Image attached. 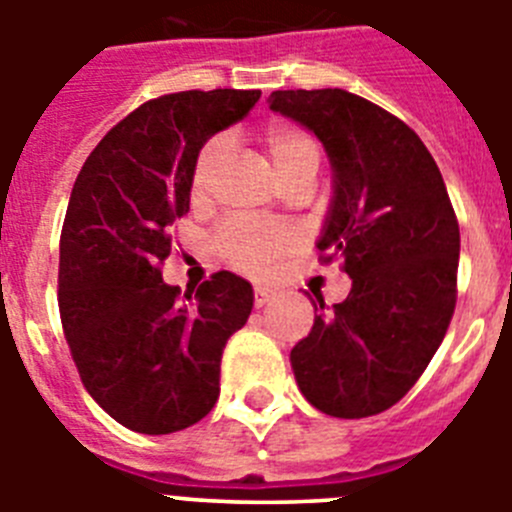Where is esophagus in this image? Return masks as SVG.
Wrapping results in <instances>:
<instances>
[{"instance_id":"34e87169","label":"esophagus","mask_w":512,"mask_h":512,"mask_svg":"<svg viewBox=\"0 0 512 512\" xmlns=\"http://www.w3.org/2000/svg\"><path fill=\"white\" fill-rule=\"evenodd\" d=\"M271 297H274V289H269V287H256L253 289V302H256V307H264L266 302L271 300Z\"/></svg>"}]
</instances>
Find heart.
<instances>
[{"instance_id": "b5f03b06", "label": "heart", "mask_w": 512, "mask_h": 512, "mask_svg": "<svg viewBox=\"0 0 512 512\" xmlns=\"http://www.w3.org/2000/svg\"><path fill=\"white\" fill-rule=\"evenodd\" d=\"M261 146L274 164L284 184L302 174H315L320 164V146L305 128L292 122H271L261 133ZM228 158V146L223 138L207 140L194 158L192 176H189V194L194 205L210 200L215 179ZM300 235L282 225H259L248 220H228L212 238L215 251L235 269L259 274L274 259L297 248Z\"/></svg>"}]
</instances>
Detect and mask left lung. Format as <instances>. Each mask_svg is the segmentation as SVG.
Wrapping results in <instances>:
<instances>
[{
  "label": "left lung",
  "mask_w": 512,
  "mask_h": 512,
  "mask_svg": "<svg viewBox=\"0 0 512 512\" xmlns=\"http://www.w3.org/2000/svg\"><path fill=\"white\" fill-rule=\"evenodd\" d=\"M269 107L323 140L336 192L320 261L341 259L351 277L330 310L315 295L320 315L289 354L295 379L325 415L384 413L418 382L454 318V205L418 133L379 104L343 89H287Z\"/></svg>",
  "instance_id": "1"
}]
</instances>
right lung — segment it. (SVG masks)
Wrapping results in <instances>:
<instances>
[{
    "label": "right lung",
    "mask_w": 512,
    "mask_h": 512,
    "mask_svg": "<svg viewBox=\"0 0 512 512\" xmlns=\"http://www.w3.org/2000/svg\"><path fill=\"white\" fill-rule=\"evenodd\" d=\"M259 89L164 94L120 120L89 153L61 230L58 310L79 377L135 433L200 423L220 395V359L246 325L253 289L230 271L184 292L161 266L189 212V176L207 138L243 120Z\"/></svg>",
    "instance_id": "add662e5"
}]
</instances>
